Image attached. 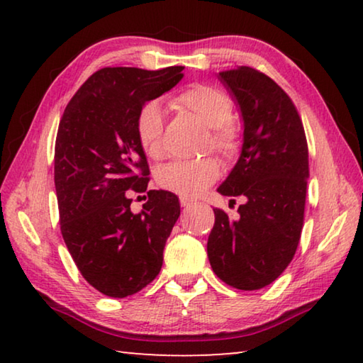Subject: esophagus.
Returning a JSON list of instances; mask_svg holds the SVG:
<instances>
[{"instance_id": "34e87169", "label": "esophagus", "mask_w": 363, "mask_h": 363, "mask_svg": "<svg viewBox=\"0 0 363 363\" xmlns=\"http://www.w3.org/2000/svg\"><path fill=\"white\" fill-rule=\"evenodd\" d=\"M179 201H181V206H190V205H194V200H192V199H187V196H181Z\"/></svg>"}]
</instances>
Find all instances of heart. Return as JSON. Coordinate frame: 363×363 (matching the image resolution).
Here are the masks:
<instances>
[{
  "instance_id": "obj_1",
  "label": "heart",
  "mask_w": 363,
  "mask_h": 363,
  "mask_svg": "<svg viewBox=\"0 0 363 363\" xmlns=\"http://www.w3.org/2000/svg\"><path fill=\"white\" fill-rule=\"evenodd\" d=\"M171 107L195 116L211 130V147L220 155L230 158L238 150V133L232 125L233 102L223 89L210 84H194L171 99ZM163 110L157 102H147L140 108L136 121L139 144L145 155L153 160L163 157ZM216 160L176 162L167 164L158 173V184L181 196H195L218 179Z\"/></svg>"
}]
</instances>
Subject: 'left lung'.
I'll return each instance as SVG.
<instances>
[{"instance_id":"8db88e82","label":"left lung","mask_w":363,"mask_h":363,"mask_svg":"<svg viewBox=\"0 0 363 363\" xmlns=\"http://www.w3.org/2000/svg\"><path fill=\"white\" fill-rule=\"evenodd\" d=\"M240 108L243 144L235 167L218 187L243 196L237 219L214 210L208 237L213 272L238 290H259L296 253L304 220L309 152L298 110L280 86L251 67L219 73Z\"/></svg>"}]
</instances>
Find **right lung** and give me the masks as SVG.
I'll return each instance as SVG.
<instances>
[{"label":"right lung","instance_id":"1","mask_svg":"<svg viewBox=\"0 0 363 363\" xmlns=\"http://www.w3.org/2000/svg\"><path fill=\"white\" fill-rule=\"evenodd\" d=\"M184 67H106L65 107L54 153L60 232L84 280L110 298L138 293L157 277L163 248L181 214L168 190H147L130 211L128 189L145 191L149 164L136 121L145 102L181 82Z\"/></svg>","mask_w":363,"mask_h":363}]
</instances>
